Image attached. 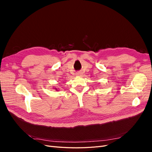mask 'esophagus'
<instances>
[{
    "mask_svg": "<svg viewBox=\"0 0 152 152\" xmlns=\"http://www.w3.org/2000/svg\"><path fill=\"white\" fill-rule=\"evenodd\" d=\"M76 75L77 76H81L82 75V72H78V73H76Z\"/></svg>",
    "mask_w": 152,
    "mask_h": 152,
    "instance_id": "esophagus-1",
    "label": "esophagus"
}]
</instances>
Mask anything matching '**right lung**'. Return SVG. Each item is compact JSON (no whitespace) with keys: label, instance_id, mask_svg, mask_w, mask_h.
I'll return each instance as SVG.
<instances>
[{"label":"right lung","instance_id":"obj_1","mask_svg":"<svg viewBox=\"0 0 152 152\" xmlns=\"http://www.w3.org/2000/svg\"><path fill=\"white\" fill-rule=\"evenodd\" d=\"M55 89H56V90H57V89H56V88H55Z\"/></svg>","mask_w":152,"mask_h":152}]
</instances>
